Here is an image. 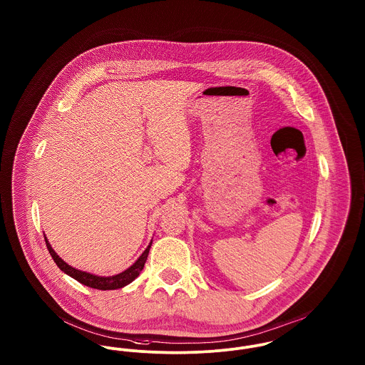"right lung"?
Here are the masks:
<instances>
[{
	"instance_id": "add662e5",
	"label": "right lung",
	"mask_w": 365,
	"mask_h": 365,
	"mask_svg": "<svg viewBox=\"0 0 365 365\" xmlns=\"http://www.w3.org/2000/svg\"><path fill=\"white\" fill-rule=\"evenodd\" d=\"M44 240H46V243H47L49 255L52 256V259H53V262L56 263L58 267L61 268L63 272H66L68 275H71L76 281H78L80 284H83L86 287H90V288H94V289H99V291L119 289V288L128 285L130 282H133L140 275V272L143 271L144 264H145L146 257H148V253H149V247L152 245V242L149 243L145 249V252L140 256V259L131 267L127 268L125 271H123V272L118 274V275H113V277H98V275H94V274H90V272H86V271H80V269H76V268L71 267L69 264H66L53 252V249L51 247V245L48 243V240L46 237H44Z\"/></svg>"
}]
</instances>
